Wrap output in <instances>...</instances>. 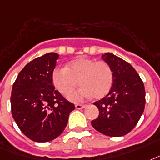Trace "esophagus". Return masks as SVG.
Returning <instances> with one entry per match:
<instances>
[{"mask_svg": "<svg viewBox=\"0 0 160 160\" xmlns=\"http://www.w3.org/2000/svg\"><path fill=\"white\" fill-rule=\"evenodd\" d=\"M86 107V105L83 104H76L75 105V108H76L77 109H82Z\"/></svg>", "mask_w": 160, "mask_h": 160, "instance_id": "obj_1", "label": "esophagus"}]
</instances>
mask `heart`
<instances>
[{"instance_id":"heart-1","label":"heart","mask_w":160,"mask_h":160,"mask_svg":"<svg viewBox=\"0 0 160 160\" xmlns=\"http://www.w3.org/2000/svg\"><path fill=\"white\" fill-rule=\"evenodd\" d=\"M52 78L55 88L62 94L72 91L78 82L81 88L68 96L73 102H81L92 96L104 97L113 82V72L108 63L85 58L72 61L67 68H56Z\"/></svg>"}]
</instances>
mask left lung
Instances as JSON below:
<instances>
[{"mask_svg": "<svg viewBox=\"0 0 160 160\" xmlns=\"http://www.w3.org/2000/svg\"><path fill=\"white\" fill-rule=\"evenodd\" d=\"M102 58L113 72V82L108 93L93 103L99 115L92 126L102 134L121 137L138 123L145 106V89L140 77L130 64L114 54L107 52Z\"/></svg>", "mask_w": 160, "mask_h": 160, "instance_id": "obj_1", "label": "left lung"}]
</instances>
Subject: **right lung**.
Returning a JSON list of instances; mask_svg holds the SVG:
<instances>
[{
  "label": "right lung",
  "instance_id": "add662e5",
  "mask_svg": "<svg viewBox=\"0 0 160 160\" xmlns=\"http://www.w3.org/2000/svg\"><path fill=\"white\" fill-rule=\"evenodd\" d=\"M59 55L49 52L27 63L12 90V117L30 139L44 143L58 138L75 109L52 84V71Z\"/></svg>",
  "mask_w": 160,
  "mask_h": 160
}]
</instances>
